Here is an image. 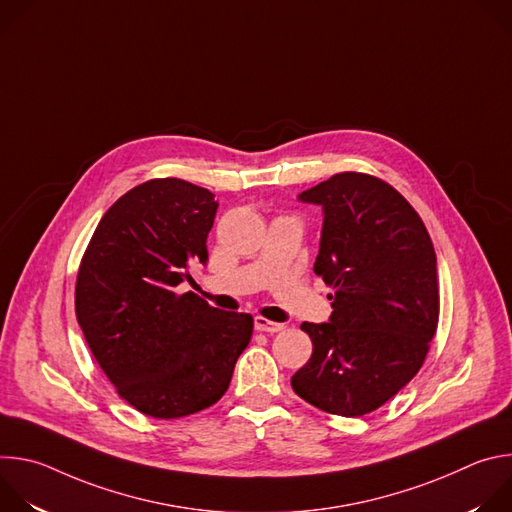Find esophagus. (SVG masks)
<instances>
[{"label":"esophagus","instance_id":"obj_1","mask_svg":"<svg viewBox=\"0 0 512 512\" xmlns=\"http://www.w3.org/2000/svg\"><path fill=\"white\" fill-rule=\"evenodd\" d=\"M255 328H257L259 332L275 334V332H281L285 326H283V324H279V322H271V320H267V318L257 316V318H255Z\"/></svg>","mask_w":512,"mask_h":512}]
</instances>
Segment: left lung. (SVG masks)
Instances as JSON below:
<instances>
[{"mask_svg": "<svg viewBox=\"0 0 512 512\" xmlns=\"http://www.w3.org/2000/svg\"><path fill=\"white\" fill-rule=\"evenodd\" d=\"M298 200L322 206L314 271L332 287V314L302 324L314 350L291 387L326 413H371L417 375L435 336L440 291L429 233L393 186L369 174H336Z\"/></svg>", "mask_w": 512, "mask_h": 512, "instance_id": "obj_1", "label": "left lung"}]
</instances>
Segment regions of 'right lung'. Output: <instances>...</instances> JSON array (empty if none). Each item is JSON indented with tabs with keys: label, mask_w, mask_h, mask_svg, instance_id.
<instances>
[{
	"label": "right lung",
	"mask_w": 512,
	"mask_h": 512,
	"mask_svg": "<svg viewBox=\"0 0 512 512\" xmlns=\"http://www.w3.org/2000/svg\"><path fill=\"white\" fill-rule=\"evenodd\" d=\"M218 202L178 178L143 182L101 218L77 275V320L117 393L137 411L176 419L229 389L253 334L251 314L180 291L208 261Z\"/></svg>",
	"instance_id": "right-lung-1"
}]
</instances>
